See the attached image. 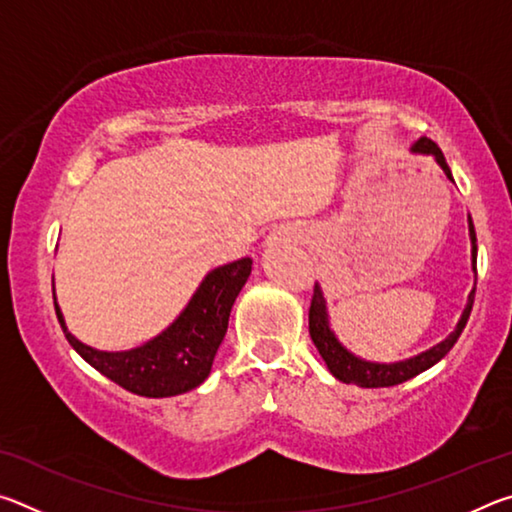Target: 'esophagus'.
<instances>
[{"instance_id": "esophagus-1", "label": "esophagus", "mask_w": 512, "mask_h": 512, "mask_svg": "<svg viewBox=\"0 0 512 512\" xmlns=\"http://www.w3.org/2000/svg\"><path fill=\"white\" fill-rule=\"evenodd\" d=\"M300 235L296 228H291V225H280V228H275L271 235L266 237V246H282V244H291V241H298Z\"/></svg>"}]
</instances>
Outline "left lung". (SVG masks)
Instances as JSON below:
<instances>
[{"label":"left lung","instance_id":"8db88e82","mask_svg":"<svg viewBox=\"0 0 512 512\" xmlns=\"http://www.w3.org/2000/svg\"><path fill=\"white\" fill-rule=\"evenodd\" d=\"M413 153H424V155H433L438 162V167L445 171V176L452 180V171H449V164L445 160L443 151L438 149L436 142H431L429 137H420L418 142L413 144ZM467 223H470V241H472V271L476 273V232H474V223L472 216H467ZM474 291H470L467 296V305L461 314V320H458L454 332L447 336L445 341H440L438 345H433L427 352H420L418 357H411L406 361H397V363H375V361H366L354 357V354L343 348L341 341L336 339V334L329 327V314H327V302L323 296V289L314 287V296H311V307H309V334L311 341L320 352V357L327 363V368L332 375L343 381V384H357L361 388H386V386H395L402 384V381L411 379L420 372L429 370L431 366L445 357V354L454 348V343L458 341V336L467 325V318H470V311L474 305Z\"/></svg>","mask_w":512,"mask_h":512}]
</instances>
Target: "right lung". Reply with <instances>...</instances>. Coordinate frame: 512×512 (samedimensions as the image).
I'll return each instance as SVG.
<instances>
[{
  "label": "right lung",
  "mask_w": 512,
  "mask_h": 512,
  "mask_svg": "<svg viewBox=\"0 0 512 512\" xmlns=\"http://www.w3.org/2000/svg\"><path fill=\"white\" fill-rule=\"evenodd\" d=\"M250 268V257L214 268L205 275L183 314L155 339L126 352H103L81 343L67 329L54 296L56 316L69 345L103 377L142 397L180 395L201 386L210 375L214 354L228 332L232 305L244 289Z\"/></svg>",
  "instance_id": "1"
}]
</instances>
